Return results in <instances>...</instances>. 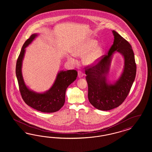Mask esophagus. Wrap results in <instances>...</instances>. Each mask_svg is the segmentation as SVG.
<instances>
[{
	"label": "esophagus",
	"mask_w": 152,
	"mask_h": 152,
	"mask_svg": "<svg viewBox=\"0 0 152 152\" xmlns=\"http://www.w3.org/2000/svg\"><path fill=\"white\" fill-rule=\"evenodd\" d=\"M84 74L81 71H78V78H82Z\"/></svg>",
	"instance_id": "1"
}]
</instances>
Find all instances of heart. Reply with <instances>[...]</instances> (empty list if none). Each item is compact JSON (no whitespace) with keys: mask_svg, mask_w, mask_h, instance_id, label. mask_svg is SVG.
Masks as SVG:
<instances>
[{"mask_svg":"<svg viewBox=\"0 0 152 152\" xmlns=\"http://www.w3.org/2000/svg\"><path fill=\"white\" fill-rule=\"evenodd\" d=\"M104 48L100 45H98L96 40L88 38L75 47L72 51L74 56L83 57V62L87 66H94L101 60L104 55ZM68 60L75 64L76 61L71 56L67 57Z\"/></svg>","mask_w":152,"mask_h":152,"instance_id":"obj_1","label":"heart"}]
</instances>
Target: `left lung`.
Returning <instances> with one entry per match:
<instances>
[{
    "label": "left lung",
    "mask_w": 152,
    "mask_h": 152,
    "mask_svg": "<svg viewBox=\"0 0 152 152\" xmlns=\"http://www.w3.org/2000/svg\"><path fill=\"white\" fill-rule=\"evenodd\" d=\"M112 32L114 39L108 54L96 65L85 71L88 100L92 106L100 110H110L123 102L133 85L137 71L132 46L119 33L115 31ZM117 52L122 56L124 66L118 79L111 82L107 75L112 57Z\"/></svg>",
    "instance_id": "1"
}]
</instances>
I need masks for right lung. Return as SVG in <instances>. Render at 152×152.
Masks as SVG:
<instances>
[{
	"label": "right lung",
	"instance_id": "obj_1",
	"mask_svg": "<svg viewBox=\"0 0 152 152\" xmlns=\"http://www.w3.org/2000/svg\"><path fill=\"white\" fill-rule=\"evenodd\" d=\"M38 36L34 33L24 43L16 64V76L19 90L23 100L28 106L43 113H54L59 110L65 102L66 91L69 85L76 80L77 72L75 70L60 71L51 88L43 92H37L26 85L22 72L26 48Z\"/></svg>",
	"mask_w": 152,
	"mask_h": 152
}]
</instances>
